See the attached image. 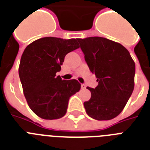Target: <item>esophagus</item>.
<instances>
[{"label":"esophagus","mask_w":150,"mask_h":150,"mask_svg":"<svg viewBox=\"0 0 150 150\" xmlns=\"http://www.w3.org/2000/svg\"><path fill=\"white\" fill-rule=\"evenodd\" d=\"M81 88H82V89H85V88H86V85H84V84H81Z\"/></svg>","instance_id":"34e87169"}]
</instances>
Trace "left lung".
Masks as SVG:
<instances>
[{"instance_id":"obj_1","label":"left lung","mask_w":150,"mask_h":150,"mask_svg":"<svg viewBox=\"0 0 150 150\" xmlns=\"http://www.w3.org/2000/svg\"><path fill=\"white\" fill-rule=\"evenodd\" d=\"M90 71L98 86L87 87L91 98L84 103L88 116L109 120L120 114L134 89L136 65L121 44L101 37L78 39Z\"/></svg>"}]
</instances>
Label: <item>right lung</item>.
Segmentation results:
<instances>
[{
    "mask_svg": "<svg viewBox=\"0 0 150 150\" xmlns=\"http://www.w3.org/2000/svg\"><path fill=\"white\" fill-rule=\"evenodd\" d=\"M79 47L77 39L46 37L33 41L24 49L19 77L30 109L41 119L63 117L70 97L81 88L75 79L62 80L56 76L65 55Z\"/></svg>",
    "mask_w": 150,
    "mask_h": 150,
    "instance_id": "1",
    "label": "right lung"
}]
</instances>
